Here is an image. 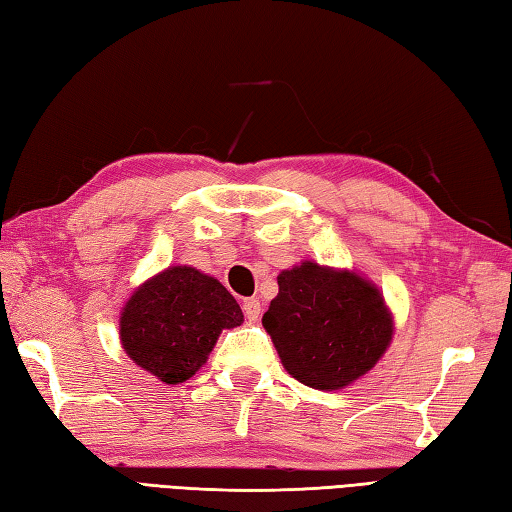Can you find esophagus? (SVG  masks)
Listing matches in <instances>:
<instances>
[{"instance_id": "34e87169", "label": "esophagus", "mask_w": 512, "mask_h": 512, "mask_svg": "<svg viewBox=\"0 0 512 512\" xmlns=\"http://www.w3.org/2000/svg\"><path fill=\"white\" fill-rule=\"evenodd\" d=\"M242 310H244V314H246V319H248V321H257L259 312H262V306H259V299L250 297V299H244V303H242Z\"/></svg>"}]
</instances>
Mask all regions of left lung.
I'll return each instance as SVG.
<instances>
[{"label":"left lung","instance_id":"1","mask_svg":"<svg viewBox=\"0 0 512 512\" xmlns=\"http://www.w3.org/2000/svg\"><path fill=\"white\" fill-rule=\"evenodd\" d=\"M264 328L286 372L314 389H343L372 369L394 334L385 299L350 270L303 262L277 277Z\"/></svg>","mask_w":512,"mask_h":512}]
</instances>
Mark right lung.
Here are the masks:
<instances>
[{
    "label": "right lung",
    "mask_w": 512,
    "mask_h": 512,
    "mask_svg": "<svg viewBox=\"0 0 512 512\" xmlns=\"http://www.w3.org/2000/svg\"><path fill=\"white\" fill-rule=\"evenodd\" d=\"M242 321V308L220 281L191 266H171L125 303L121 343L145 372L178 385L206 363L222 330Z\"/></svg>",
    "instance_id": "1"
}]
</instances>
